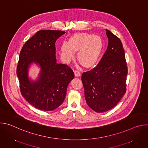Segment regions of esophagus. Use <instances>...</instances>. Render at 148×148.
Wrapping results in <instances>:
<instances>
[{
    "instance_id": "34e87169",
    "label": "esophagus",
    "mask_w": 148,
    "mask_h": 148,
    "mask_svg": "<svg viewBox=\"0 0 148 148\" xmlns=\"http://www.w3.org/2000/svg\"><path fill=\"white\" fill-rule=\"evenodd\" d=\"M74 74H75V76L76 77H78L80 76L81 73H80V72H79V71H78V70H75V71H74Z\"/></svg>"
}]
</instances>
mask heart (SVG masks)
I'll list each match as a JSON object with an SVG mask.
<instances>
[{
  "label": "heart",
  "mask_w": 148,
  "mask_h": 148,
  "mask_svg": "<svg viewBox=\"0 0 148 148\" xmlns=\"http://www.w3.org/2000/svg\"><path fill=\"white\" fill-rule=\"evenodd\" d=\"M102 38L89 33H77L70 37L69 41L62 42L59 47V55L62 62L68 64L74 58L75 51L77 57L85 67H90L98 59L102 48Z\"/></svg>",
  "instance_id": "heart-1"
}]
</instances>
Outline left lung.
Segmentation results:
<instances>
[{
	"label": "left lung",
	"instance_id": "1",
	"mask_svg": "<svg viewBox=\"0 0 148 148\" xmlns=\"http://www.w3.org/2000/svg\"><path fill=\"white\" fill-rule=\"evenodd\" d=\"M108 46L98 65L81 76L89 107L98 113L114 108L126 92L128 69L120 39L106 29Z\"/></svg>",
	"mask_w": 148,
	"mask_h": 148
}]
</instances>
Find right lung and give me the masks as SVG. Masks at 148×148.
I'll use <instances>...</instances> for the list:
<instances>
[{
    "label": "right lung",
    "instance_id": "add662e5",
    "mask_svg": "<svg viewBox=\"0 0 148 148\" xmlns=\"http://www.w3.org/2000/svg\"><path fill=\"white\" fill-rule=\"evenodd\" d=\"M65 33L60 30H40L26 41L20 53L17 75L21 93L32 106L41 111H53L61 105L69 84L74 78L69 67L57 62L55 43ZM33 64L40 69L35 80L28 75Z\"/></svg>",
    "mask_w": 148,
    "mask_h": 148
}]
</instances>
